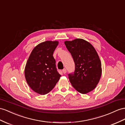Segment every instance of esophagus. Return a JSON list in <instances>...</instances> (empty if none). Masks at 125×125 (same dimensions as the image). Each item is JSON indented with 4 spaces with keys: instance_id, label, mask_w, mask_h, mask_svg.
I'll return each instance as SVG.
<instances>
[{
    "instance_id": "34e87169",
    "label": "esophagus",
    "mask_w": 125,
    "mask_h": 125,
    "mask_svg": "<svg viewBox=\"0 0 125 125\" xmlns=\"http://www.w3.org/2000/svg\"><path fill=\"white\" fill-rule=\"evenodd\" d=\"M62 71H63V72L64 74H65V73H66V69L65 68L63 69V70H62Z\"/></svg>"
}]
</instances>
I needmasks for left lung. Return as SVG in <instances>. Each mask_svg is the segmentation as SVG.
<instances>
[{
    "mask_svg": "<svg viewBox=\"0 0 125 125\" xmlns=\"http://www.w3.org/2000/svg\"><path fill=\"white\" fill-rule=\"evenodd\" d=\"M64 43L75 64L74 72L68 74L69 80L76 91L87 94L94 90L100 80L102 69L99 57L94 46L83 39Z\"/></svg>",
    "mask_w": 125,
    "mask_h": 125,
    "instance_id": "1",
    "label": "left lung"
}]
</instances>
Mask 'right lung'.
Returning a JSON list of instances; mask_svg holds the SVG:
<instances>
[{"instance_id":"add662e5","label":"right lung","mask_w":125,"mask_h":125,"mask_svg":"<svg viewBox=\"0 0 125 125\" xmlns=\"http://www.w3.org/2000/svg\"><path fill=\"white\" fill-rule=\"evenodd\" d=\"M59 42L45 41L35 47L31 53L25 69L28 84L36 93L45 94L55 87L60 76L53 56Z\"/></svg>"}]
</instances>
